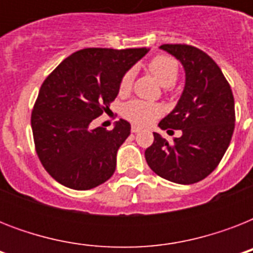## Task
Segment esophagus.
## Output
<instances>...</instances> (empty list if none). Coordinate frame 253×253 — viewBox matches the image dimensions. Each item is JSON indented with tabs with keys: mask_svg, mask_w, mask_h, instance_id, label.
<instances>
[{
	"mask_svg": "<svg viewBox=\"0 0 253 253\" xmlns=\"http://www.w3.org/2000/svg\"><path fill=\"white\" fill-rule=\"evenodd\" d=\"M139 131H142V127H139V126H132V127H131V132H134V134H136V132H139Z\"/></svg>",
	"mask_w": 253,
	"mask_h": 253,
	"instance_id": "1",
	"label": "esophagus"
}]
</instances>
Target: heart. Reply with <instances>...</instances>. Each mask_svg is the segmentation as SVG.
<instances>
[{
    "label": "heart",
    "instance_id": "heart-1",
    "mask_svg": "<svg viewBox=\"0 0 253 253\" xmlns=\"http://www.w3.org/2000/svg\"><path fill=\"white\" fill-rule=\"evenodd\" d=\"M148 68L167 90L170 89V86L176 83L178 77V63L173 57L167 56V55L155 56L148 63ZM132 80H134V72L127 71L119 81V91L126 93L130 90ZM122 114L125 118L135 125H147L162 114V107L156 103L132 99L123 106Z\"/></svg>",
    "mask_w": 253,
    "mask_h": 253
}]
</instances>
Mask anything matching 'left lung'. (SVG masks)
Masks as SVG:
<instances>
[{"label":"left lung","instance_id":"1","mask_svg":"<svg viewBox=\"0 0 253 253\" xmlns=\"http://www.w3.org/2000/svg\"><path fill=\"white\" fill-rule=\"evenodd\" d=\"M160 48L180 60L185 87L176 107L159 127L181 130L168 142L154 132L144 152L147 164L158 176L176 184H194L218 167L235 128V103L230 84L208 53L188 44H163Z\"/></svg>","mask_w":253,"mask_h":253}]
</instances>
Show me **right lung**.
<instances>
[{"mask_svg":"<svg viewBox=\"0 0 253 253\" xmlns=\"http://www.w3.org/2000/svg\"><path fill=\"white\" fill-rule=\"evenodd\" d=\"M147 48H84L63 60L42 84L31 113V128L42 166L59 184L87 190L113 176L117 152L131 125L119 119L113 130L90 123L109 109L122 76Z\"/></svg>","mask_w":253,"mask_h":253,"instance_id":"1","label":"right lung"}]
</instances>
